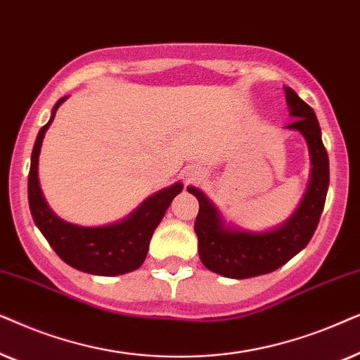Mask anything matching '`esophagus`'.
<instances>
[{"mask_svg": "<svg viewBox=\"0 0 360 360\" xmlns=\"http://www.w3.org/2000/svg\"><path fill=\"white\" fill-rule=\"evenodd\" d=\"M184 179L186 183H194V181H199L204 177V171L198 166H189L188 169H184Z\"/></svg>", "mask_w": 360, "mask_h": 360, "instance_id": "1", "label": "esophagus"}]
</instances>
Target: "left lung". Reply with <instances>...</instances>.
Wrapping results in <instances>:
<instances>
[{
  "mask_svg": "<svg viewBox=\"0 0 360 360\" xmlns=\"http://www.w3.org/2000/svg\"><path fill=\"white\" fill-rule=\"evenodd\" d=\"M285 92L290 115L296 118L286 128L298 130L306 138L313 165L309 188L288 222L263 233L225 229L212 202L199 189L188 188L199 200L194 230L199 238L200 262L222 276L242 280L275 271L308 245L323 214L329 188V160L318 118L293 89L286 87Z\"/></svg>",
  "mask_w": 360,
  "mask_h": 360,
  "instance_id": "1",
  "label": "left lung"
}]
</instances>
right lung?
I'll return each instance as SVG.
<instances>
[{
	"label": "right lung",
	"mask_w": 360,
	"mask_h": 360,
	"mask_svg": "<svg viewBox=\"0 0 360 360\" xmlns=\"http://www.w3.org/2000/svg\"><path fill=\"white\" fill-rule=\"evenodd\" d=\"M60 98L52 110V117L37 133L31 155V169L27 177V199L32 219L49 245L67 265L77 270L100 276H115L140 268L148 255L153 232L161 222L172 199L183 191L176 183L148 198L130 217L105 227H79L60 220L46 204L37 179V161L42 138L56 117V110L64 102Z\"/></svg>",
	"instance_id": "right-lung-1"
}]
</instances>
